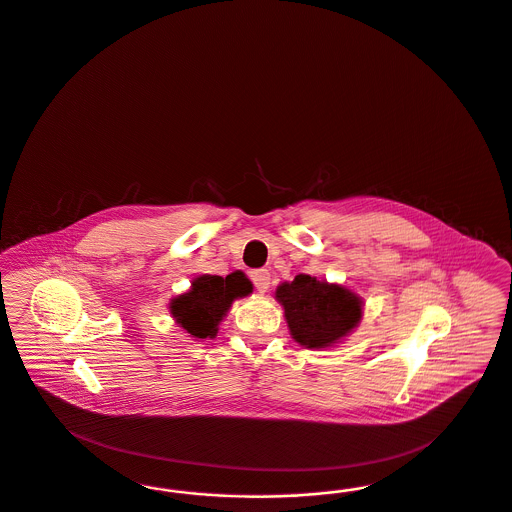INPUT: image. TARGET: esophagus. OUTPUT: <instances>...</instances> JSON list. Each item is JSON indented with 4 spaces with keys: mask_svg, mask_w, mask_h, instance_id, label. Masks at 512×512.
<instances>
[{
    "mask_svg": "<svg viewBox=\"0 0 512 512\" xmlns=\"http://www.w3.org/2000/svg\"><path fill=\"white\" fill-rule=\"evenodd\" d=\"M251 280H253L257 292L265 293L268 290V286H270V272L265 270V268L253 270V272H251Z\"/></svg>",
    "mask_w": 512,
    "mask_h": 512,
    "instance_id": "obj_1",
    "label": "esophagus"
}]
</instances>
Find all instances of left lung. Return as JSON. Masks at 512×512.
I'll use <instances>...</instances> for the list:
<instances>
[{"label": "left lung", "mask_w": 512, "mask_h": 512, "mask_svg": "<svg viewBox=\"0 0 512 512\" xmlns=\"http://www.w3.org/2000/svg\"><path fill=\"white\" fill-rule=\"evenodd\" d=\"M293 340L307 349H324L343 340L363 317V299L340 284L297 274L276 288Z\"/></svg>", "instance_id": "left-lung-1"}]
</instances>
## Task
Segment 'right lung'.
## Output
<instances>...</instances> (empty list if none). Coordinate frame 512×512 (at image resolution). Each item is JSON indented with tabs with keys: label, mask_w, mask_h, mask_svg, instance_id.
I'll return each mask as SVG.
<instances>
[{
	"label": "right lung",
	"mask_w": 512,
	"mask_h": 512,
	"mask_svg": "<svg viewBox=\"0 0 512 512\" xmlns=\"http://www.w3.org/2000/svg\"><path fill=\"white\" fill-rule=\"evenodd\" d=\"M251 292L253 284L242 270H236L226 278L201 274L188 292L172 299L169 309L176 324H180L192 338L207 340L217 336L219 324L232 303Z\"/></svg>",
	"instance_id": "right-lung-1"
}]
</instances>
